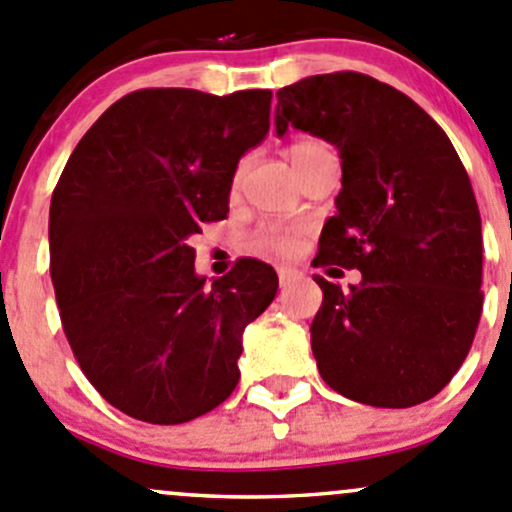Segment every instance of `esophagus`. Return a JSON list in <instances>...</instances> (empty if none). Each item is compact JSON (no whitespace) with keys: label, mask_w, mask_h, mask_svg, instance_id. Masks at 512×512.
Returning <instances> with one entry per match:
<instances>
[{"label":"esophagus","mask_w":512,"mask_h":512,"mask_svg":"<svg viewBox=\"0 0 512 512\" xmlns=\"http://www.w3.org/2000/svg\"><path fill=\"white\" fill-rule=\"evenodd\" d=\"M277 274H279V284H282V287H289V284L299 277V272L292 270V267H279Z\"/></svg>","instance_id":"esophagus-1"}]
</instances>
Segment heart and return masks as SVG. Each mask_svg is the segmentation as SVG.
<instances>
[{"mask_svg": "<svg viewBox=\"0 0 512 512\" xmlns=\"http://www.w3.org/2000/svg\"><path fill=\"white\" fill-rule=\"evenodd\" d=\"M326 147L324 142H316V139H304V142H297L292 149H289V157H292V164H297L301 157H306L314 149ZM242 181V164L235 169L233 174V188H238ZM301 238L299 225H284V223H265L257 228L255 238H252V247L257 252H265V255H292L297 250Z\"/></svg>", "mask_w": 512, "mask_h": 512, "instance_id": "obj_1", "label": "heart"}]
</instances>
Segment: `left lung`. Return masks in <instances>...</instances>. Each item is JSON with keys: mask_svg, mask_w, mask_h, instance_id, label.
Here are the masks:
<instances>
[{"mask_svg": "<svg viewBox=\"0 0 512 512\" xmlns=\"http://www.w3.org/2000/svg\"><path fill=\"white\" fill-rule=\"evenodd\" d=\"M274 125L338 149L343 188L314 267L363 274L348 289L314 277L321 378L373 407L432 400L469 355L483 309L481 215L454 144L405 93L353 71L279 90Z\"/></svg>", "mask_w": 512, "mask_h": 512, "instance_id": "left-lung-1", "label": "left lung"}]
</instances>
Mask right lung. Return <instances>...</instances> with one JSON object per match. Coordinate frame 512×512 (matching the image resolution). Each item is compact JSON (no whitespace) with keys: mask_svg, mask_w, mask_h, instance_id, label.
I'll list each match as a JSON object with an SVG mask.
<instances>
[{"mask_svg":"<svg viewBox=\"0 0 512 512\" xmlns=\"http://www.w3.org/2000/svg\"><path fill=\"white\" fill-rule=\"evenodd\" d=\"M270 105V90H137L102 112L58 179L48 242L63 331L85 378L129 417L191 422L238 385L242 331L272 304L277 274L242 260L208 284L188 238L228 215Z\"/></svg>","mask_w":512,"mask_h":512,"instance_id":"right-lung-1","label":"right lung"}]
</instances>
